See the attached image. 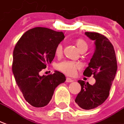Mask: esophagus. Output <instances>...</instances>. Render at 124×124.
<instances>
[{"instance_id":"esophagus-1","label":"esophagus","mask_w":124,"mask_h":124,"mask_svg":"<svg viewBox=\"0 0 124 124\" xmlns=\"http://www.w3.org/2000/svg\"><path fill=\"white\" fill-rule=\"evenodd\" d=\"M74 80L73 79H71V78H66V82L68 83H70V82H73Z\"/></svg>"}]
</instances>
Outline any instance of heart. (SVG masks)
<instances>
[{
    "label": "heart",
    "mask_w": 124,
    "mask_h": 124,
    "mask_svg": "<svg viewBox=\"0 0 124 124\" xmlns=\"http://www.w3.org/2000/svg\"><path fill=\"white\" fill-rule=\"evenodd\" d=\"M76 44L78 50L81 52L86 51L88 48V45L87 42L83 39H79L76 41ZM55 53L57 56H60L62 53V45L59 44L56 46L55 49ZM57 69L61 71L68 76H74L78 70L81 69V65L79 63L71 62V61H62L60 62L56 66Z\"/></svg>",
    "instance_id": "1"
}]
</instances>
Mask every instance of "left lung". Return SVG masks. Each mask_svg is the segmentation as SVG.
Instances as JSON below:
<instances>
[{
	"label": "left lung",
	"instance_id": "obj_1",
	"mask_svg": "<svg viewBox=\"0 0 124 124\" xmlns=\"http://www.w3.org/2000/svg\"><path fill=\"white\" fill-rule=\"evenodd\" d=\"M85 34L95 41V50L83 75H93L96 82L91 85L79 80L81 89L75 102L81 108L91 110L101 105L108 97L117 71V61L113 45L106 37L95 32Z\"/></svg>",
	"mask_w": 124,
	"mask_h": 124
}]
</instances>
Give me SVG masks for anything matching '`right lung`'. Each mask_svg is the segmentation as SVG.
I'll return each mask as SVG.
<instances>
[{"instance_id": "add662e5", "label": "right lung", "mask_w": 124, "mask_h": 124, "mask_svg": "<svg viewBox=\"0 0 124 124\" xmlns=\"http://www.w3.org/2000/svg\"><path fill=\"white\" fill-rule=\"evenodd\" d=\"M64 37L62 31L35 27L25 32L16 45L13 74L25 100L34 107L47 105L56 87L66 81L64 75L58 71L48 76L39 75L53 61L56 47Z\"/></svg>"}]
</instances>
